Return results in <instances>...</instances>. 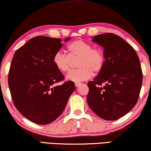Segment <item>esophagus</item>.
Instances as JSON below:
<instances>
[{"instance_id": "obj_1", "label": "esophagus", "mask_w": 151, "mask_h": 151, "mask_svg": "<svg viewBox=\"0 0 151 151\" xmlns=\"http://www.w3.org/2000/svg\"><path fill=\"white\" fill-rule=\"evenodd\" d=\"M82 84V83H76L75 84V86H76V87H78V86H80Z\"/></svg>"}]
</instances>
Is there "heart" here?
I'll list each match as a JSON object with an SVG mask.
<instances>
[{
  "mask_svg": "<svg viewBox=\"0 0 151 151\" xmlns=\"http://www.w3.org/2000/svg\"><path fill=\"white\" fill-rule=\"evenodd\" d=\"M68 55L62 51L55 53L53 58L55 67L61 73L71 70V60L79 58V69L71 71L67 76V80L73 82L85 81L92 77L93 72L98 73L104 65L105 58L102 49L93 47V45L83 40L73 41L67 47Z\"/></svg>",
  "mask_w": 151,
  "mask_h": 151,
  "instance_id": "1",
  "label": "heart"
}]
</instances>
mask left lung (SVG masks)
I'll use <instances>...</instances> for the list:
<instances>
[{"mask_svg": "<svg viewBox=\"0 0 151 151\" xmlns=\"http://www.w3.org/2000/svg\"><path fill=\"white\" fill-rule=\"evenodd\" d=\"M92 41L104 48L105 62L102 71L88 82V105L101 118L116 120L138 100L142 84L139 58L131 45L114 34L97 35Z\"/></svg>", "mask_w": 151, "mask_h": 151, "instance_id": "8db88e82", "label": "left lung"}]
</instances>
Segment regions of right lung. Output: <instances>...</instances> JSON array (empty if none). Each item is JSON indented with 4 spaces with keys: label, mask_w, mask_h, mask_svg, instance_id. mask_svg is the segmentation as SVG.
Returning <instances> with one entry per match:
<instances>
[{
    "label": "right lung",
    "mask_w": 151,
    "mask_h": 151,
    "mask_svg": "<svg viewBox=\"0 0 151 151\" xmlns=\"http://www.w3.org/2000/svg\"><path fill=\"white\" fill-rule=\"evenodd\" d=\"M62 47L60 38L34 37L16 51L10 65L8 84L14 104L24 117L38 124L56 119L75 91L71 81L55 85L65 78L53 62Z\"/></svg>",
    "instance_id": "obj_1"
}]
</instances>
